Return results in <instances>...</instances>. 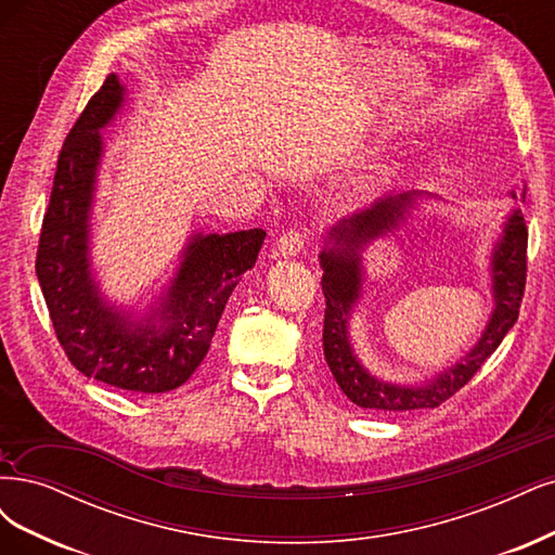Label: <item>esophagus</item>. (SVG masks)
<instances>
[{"label":"esophagus","instance_id":"obj_1","mask_svg":"<svg viewBox=\"0 0 555 555\" xmlns=\"http://www.w3.org/2000/svg\"><path fill=\"white\" fill-rule=\"evenodd\" d=\"M305 243H308V234L298 232V229H289V232H284L280 238H278V253L282 257H296Z\"/></svg>","mask_w":555,"mask_h":555}]
</instances>
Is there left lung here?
Here are the masks:
<instances>
[{
    "mask_svg": "<svg viewBox=\"0 0 555 555\" xmlns=\"http://www.w3.org/2000/svg\"><path fill=\"white\" fill-rule=\"evenodd\" d=\"M526 190L514 193L509 199L514 206L505 216L499 238L493 241L489 255V289L493 308L482 335L473 347L452 365L415 384L386 380L370 372L358 358L351 341V319L362 298L365 286V263L362 253L378 241L386 238L401 227H406L411 214L425 199H438L427 190H401L376 199L372 206L341 218L323 234V247L319 263L323 269L321 286L326 296V319H323V356L337 380L341 392L356 406L372 411H413L436 409L456 390L464 388L473 374L485 365V360L499 349L507 331L517 323L526 286V247L528 229L524 222L521 202Z\"/></svg>",
    "mask_w": 555,
    "mask_h": 555,
    "instance_id": "1",
    "label": "left lung"
}]
</instances>
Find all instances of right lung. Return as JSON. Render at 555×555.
<instances>
[{
	"label": "right lung",
	"instance_id": "obj_1",
	"mask_svg": "<svg viewBox=\"0 0 555 555\" xmlns=\"http://www.w3.org/2000/svg\"><path fill=\"white\" fill-rule=\"evenodd\" d=\"M124 105L126 87L109 73L68 132L38 241L36 275L56 339L75 367L101 384L156 395L183 386L199 367L266 232L190 234L175 273L144 310L112 302L93 273L91 214L105 156L103 130Z\"/></svg>",
	"mask_w": 555,
	"mask_h": 555
}]
</instances>
